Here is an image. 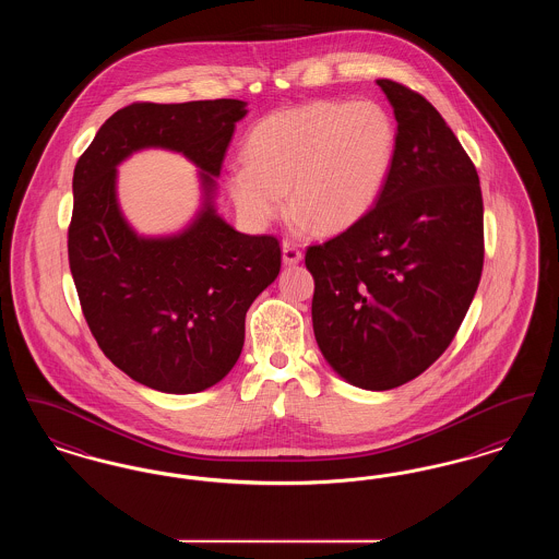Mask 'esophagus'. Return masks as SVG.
Wrapping results in <instances>:
<instances>
[{"label":"esophagus","instance_id":"obj_1","mask_svg":"<svg viewBox=\"0 0 559 559\" xmlns=\"http://www.w3.org/2000/svg\"><path fill=\"white\" fill-rule=\"evenodd\" d=\"M301 258H304V253H301V249L297 247V242H293V240H283V262H285L287 266L299 264V262H301Z\"/></svg>","mask_w":559,"mask_h":559}]
</instances>
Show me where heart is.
I'll return each instance as SVG.
<instances>
[{
	"instance_id": "1",
	"label": "heart",
	"mask_w": 559,
	"mask_h": 559,
	"mask_svg": "<svg viewBox=\"0 0 559 559\" xmlns=\"http://www.w3.org/2000/svg\"><path fill=\"white\" fill-rule=\"evenodd\" d=\"M392 115L372 100H319L274 112L245 144V160L228 171V190L251 222L283 210L317 233H340L379 201L396 157Z\"/></svg>"
}]
</instances>
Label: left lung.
<instances>
[{"instance_id":"left-lung-1","label":"left lung","mask_w":559,"mask_h":559,"mask_svg":"<svg viewBox=\"0 0 559 559\" xmlns=\"http://www.w3.org/2000/svg\"><path fill=\"white\" fill-rule=\"evenodd\" d=\"M377 83L399 121L392 174L360 222L306 249V267L322 356L352 385L383 392L451 346L481 276L484 205L442 115L399 81Z\"/></svg>"}]
</instances>
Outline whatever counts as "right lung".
<instances>
[{
	"label": "right lung",
	"mask_w": 559,
	"mask_h": 559,
	"mask_svg": "<svg viewBox=\"0 0 559 559\" xmlns=\"http://www.w3.org/2000/svg\"><path fill=\"white\" fill-rule=\"evenodd\" d=\"M245 103H133L108 117L73 174L69 266L81 312L108 360L133 381L194 394L239 360L245 314L281 272V242L242 235L212 205L213 176ZM182 152L202 169L209 201L178 238H138L118 212L114 167L133 150Z\"/></svg>",
	"instance_id": "obj_1"
}]
</instances>
